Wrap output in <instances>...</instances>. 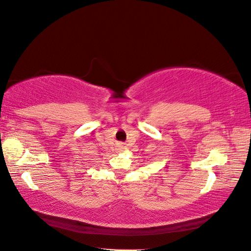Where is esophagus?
<instances>
[{
    "label": "esophagus",
    "mask_w": 251,
    "mask_h": 251,
    "mask_svg": "<svg viewBox=\"0 0 251 251\" xmlns=\"http://www.w3.org/2000/svg\"><path fill=\"white\" fill-rule=\"evenodd\" d=\"M120 148H122V147H120Z\"/></svg>",
    "instance_id": "esophagus-1"
}]
</instances>
